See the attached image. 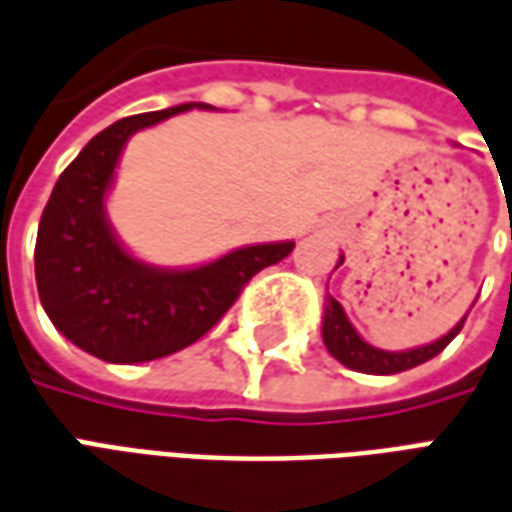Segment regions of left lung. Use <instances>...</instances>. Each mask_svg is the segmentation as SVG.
Wrapping results in <instances>:
<instances>
[{
  "instance_id": "8db88e82",
  "label": "left lung",
  "mask_w": 512,
  "mask_h": 512,
  "mask_svg": "<svg viewBox=\"0 0 512 512\" xmlns=\"http://www.w3.org/2000/svg\"><path fill=\"white\" fill-rule=\"evenodd\" d=\"M463 323H466V315L461 321L452 326L450 332L444 334L441 340L430 345H422V348H411V351H381V348H373L367 345L356 329L351 326V321L345 318L340 301H334L332 296L326 299V315H323V343L329 348V354L343 362L345 367L351 370H359V373H370V376H392V373H403V370H411V367L428 362L433 356H439L447 345L455 340V334L461 332Z\"/></svg>"
}]
</instances>
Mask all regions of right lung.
Instances as JSON below:
<instances>
[{
    "label": "right lung",
    "instance_id": "add662e5",
    "mask_svg": "<svg viewBox=\"0 0 512 512\" xmlns=\"http://www.w3.org/2000/svg\"><path fill=\"white\" fill-rule=\"evenodd\" d=\"M191 106L123 117L95 134L54 183L40 216L35 279L43 310L73 345L104 362L134 365L189 348L222 321L257 271L296 246H244L208 266L164 271L117 244L104 197L128 136Z\"/></svg>",
    "mask_w": 512,
    "mask_h": 512
}]
</instances>
